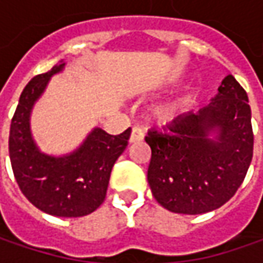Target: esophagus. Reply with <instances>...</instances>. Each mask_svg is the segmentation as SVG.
<instances>
[{
  "label": "esophagus",
  "instance_id": "34e87169",
  "mask_svg": "<svg viewBox=\"0 0 263 263\" xmlns=\"http://www.w3.org/2000/svg\"><path fill=\"white\" fill-rule=\"evenodd\" d=\"M145 139V132L139 127H135L132 130V135H130V143H136V142H140Z\"/></svg>",
  "mask_w": 263,
  "mask_h": 263
}]
</instances>
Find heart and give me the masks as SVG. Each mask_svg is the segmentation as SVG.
<instances>
[{"instance_id":"1","label":"heart","mask_w":263,"mask_h":263,"mask_svg":"<svg viewBox=\"0 0 263 263\" xmlns=\"http://www.w3.org/2000/svg\"><path fill=\"white\" fill-rule=\"evenodd\" d=\"M190 101L189 99H178V101H168V102H162L154 108L152 114L155 117V120H158L162 124L167 123H173L174 120H177L178 117L181 116L186 109L187 104Z\"/></svg>"}]
</instances>
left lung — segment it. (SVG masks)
Segmentation results:
<instances>
[{
    "instance_id": "left-lung-1",
    "label": "left lung",
    "mask_w": 263,
    "mask_h": 263,
    "mask_svg": "<svg viewBox=\"0 0 263 263\" xmlns=\"http://www.w3.org/2000/svg\"><path fill=\"white\" fill-rule=\"evenodd\" d=\"M248 93L228 74L211 104L187 112L145 137L152 157L147 183L171 212L197 215L228 202L241 186L253 157Z\"/></svg>"
}]
</instances>
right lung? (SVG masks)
I'll return each mask as SVG.
<instances>
[{
    "label": "right lung",
    "mask_w": 263,
    "mask_h": 263,
    "mask_svg": "<svg viewBox=\"0 0 263 263\" xmlns=\"http://www.w3.org/2000/svg\"><path fill=\"white\" fill-rule=\"evenodd\" d=\"M64 67L61 60L26 85L11 120L8 151L15 181L32 205L54 217L76 218L89 215L105 200L111 170L124 152L132 128L112 136L95 127L70 154L55 157L42 152L30 130L32 109L51 77Z\"/></svg>",
    "instance_id": "obj_1"
}]
</instances>
